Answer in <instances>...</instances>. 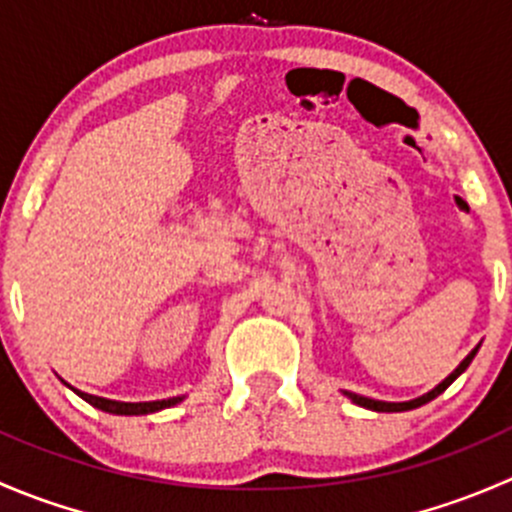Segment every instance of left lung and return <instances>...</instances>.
Returning <instances> with one entry per match:
<instances>
[{
    "instance_id": "left-lung-1",
    "label": "left lung",
    "mask_w": 512,
    "mask_h": 512,
    "mask_svg": "<svg viewBox=\"0 0 512 512\" xmlns=\"http://www.w3.org/2000/svg\"><path fill=\"white\" fill-rule=\"evenodd\" d=\"M480 347V344H478ZM478 347L473 349L471 354L466 356V359L461 361V364L456 366V371H453V374H448L446 379L441 381V384L436 386V389H431L428 391V394H423V396H418V399H411V401H376V399H369V396H359V394H349L347 391V396L349 399L354 401L356 406H364V409H371V411H386V414H394V411H411V409H418V406H423V404H428V401H433L436 399L438 394H443V391L448 389V386L453 384V381L458 379V376L463 374V371L468 369V364H471L473 361V356L478 354Z\"/></svg>"
}]
</instances>
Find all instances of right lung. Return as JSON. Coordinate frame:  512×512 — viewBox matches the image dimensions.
Segmentation results:
<instances>
[{"label": "right lung", "instance_id": "add662e5", "mask_svg": "<svg viewBox=\"0 0 512 512\" xmlns=\"http://www.w3.org/2000/svg\"><path fill=\"white\" fill-rule=\"evenodd\" d=\"M69 386V384H66ZM74 389V386H69ZM76 394L81 396L84 401H89L91 406L96 409L106 411V414H116V416H143V414H153V411L160 409H170V406L180 404L183 396H173V399H163V401H138V404H128V401H113V399H103V396H94V394H84V391L74 389Z\"/></svg>", "mask_w": 512, "mask_h": 512}]
</instances>
